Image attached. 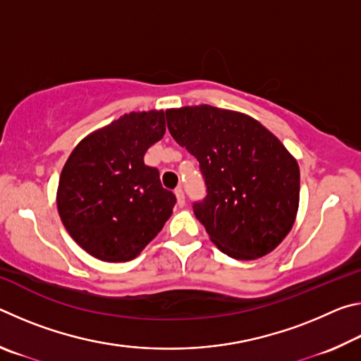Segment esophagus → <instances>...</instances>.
<instances>
[{"label": "esophagus", "instance_id": "esophagus-1", "mask_svg": "<svg viewBox=\"0 0 361 361\" xmlns=\"http://www.w3.org/2000/svg\"><path fill=\"white\" fill-rule=\"evenodd\" d=\"M175 195H176V202H178L180 207L185 205V192H183V189L178 186L175 189Z\"/></svg>", "mask_w": 361, "mask_h": 361}]
</instances>
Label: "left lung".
Listing matches in <instances>:
<instances>
[{
    "label": "left lung",
    "instance_id": "1",
    "mask_svg": "<svg viewBox=\"0 0 361 361\" xmlns=\"http://www.w3.org/2000/svg\"><path fill=\"white\" fill-rule=\"evenodd\" d=\"M166 116L176 143L199 161L207 195L192 209L212 242L234 259L271 253L298 213L296 159L247 114L200 105Z\"/></svg>",
    "mask_w": 361,
    "mask_h": 361
}]
</instances>
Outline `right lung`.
<instances>
[{
    "instance_id": "right-lung-1",
    "label": "right lung",
    "mask_w": 361,
    "mask_h": 361,
    "mask_svg": "<svg viewBox=\"0 0 361 361\" xmlns=\"http://www.w3.org/2000/svg\"><path fill=\"white\" fill-rule=\"evenodd\" d=\"M164 133L162 109L124 114L79 142L65 162L59 215L73 240L94 258H137L172 215L175 194L143 161Z\"/></svg>"
}]
</instances>
